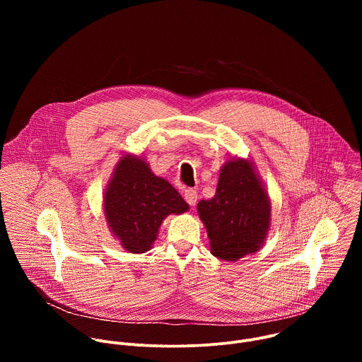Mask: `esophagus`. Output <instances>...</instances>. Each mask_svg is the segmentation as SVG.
I'll list each match as a JSON object with an SVG mask.
<instances>
[{
	"label": "esophagus",
	"mask_w": 362,
	"mask_h": 362,
	"mask_svg": "<svg viewBox=\"0 0 362 362\" xmlns=\"http://www.w3.org/2000/svg\"><path fill=\"white\" fill-rule=\"evenodd\" d=\"M183 197L185 200L190 204V206H194L197 203V192L194 189H187L185 193H183Z\"/></svg>",
	"instance_id": "1"
}]
</instances>
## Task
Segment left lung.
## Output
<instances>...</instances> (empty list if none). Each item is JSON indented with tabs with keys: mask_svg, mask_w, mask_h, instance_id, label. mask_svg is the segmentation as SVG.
<instances>
[{
	"mask_svg": "<svg viewBox=\"0 0 362 362\" xmlns=\"http://www.w3.org/2000/svg\"><path fill=\"white\" fill-rule=\"evenodd\" d=\"M197 214L219 259L235 262L259 250L271 226V199L253 163L242 158L226 160L215 196L200 200Z\"/></svg>",
	"mask_w": 362,
	"mask_h": 362,
	"instance_id": "1",
	"label": "left lung"
}]
</instances>
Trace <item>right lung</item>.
I'll use <instances>...</instances> for the list:
<instances>
[{
  "label": "right lung",
  "instance_id": "1",
  "mask_svg": "<svg viewBox=\"0 0 362 362\" xmlns=\"http://www.w3.org/2000/svg\"><path fill=\"white\" fill-rule=\"evenodd\" d=\"M103 203L110 232L130 253L150 250L166 216L189 211L179 192L134 154L120 158Z\"/></svg>",
  "mask_w": 362,
  "mask_h": 362
}]
</instances>
